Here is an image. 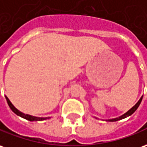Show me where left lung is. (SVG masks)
<instances>
[{
    "label": "left lung",
    "instance_id": "8db88e82",
    "mask_svg": "<svg viewBox=\"0 0 147 147\" xmlns=\"http://www.w3.org/2000/svg\"><path fill=\"white\" fill-rule=\"evenodd\" d=\"M142 97L143 96H142L141 98L139 99V101L136 104H135V106H134L130 110L128 111V112H126V114H123L122 116H121V117H119V118H114V119H110V120H107V121H110V122H115V121H118V120H121V119H122V118H126V117H128V116H129V115H131V114H133L134 112L135 111V110H137L138 107L139 106V105H140V103H141L142 102Z\"/></svg>",
    "mask_w": 147,
    "mask_h": 147
}]
</instances>
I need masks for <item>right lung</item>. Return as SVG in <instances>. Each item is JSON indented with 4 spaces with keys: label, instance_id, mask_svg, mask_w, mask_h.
Segmentation results:
<instances>
[{
    "label": "right lung",
    "instance_id": "obj_1",
    "mask_svg": "<svg viewBox=\"0 0 147 147\" xmlns=\"http://www.w3.org/2000/svg\"><path fill=\"white\" fill-rule=\"evenodd\" d=\"M5 98L7 100V102L9 104V106L10 109L13 111L14 113L16 114H18L19 116H21V118H24L25 119H27V120H29V121H42V120H45V119H47L48 118H37V117H33V116H31V115H29V114H23V113H21V111H19L18 109H16L15 107L13 106V105L11 103V102L9 101V99L7 97L5 96Z\"/></svg>",
    "mask_w": 147,
    "mask_h": 147
}]
</instances>
